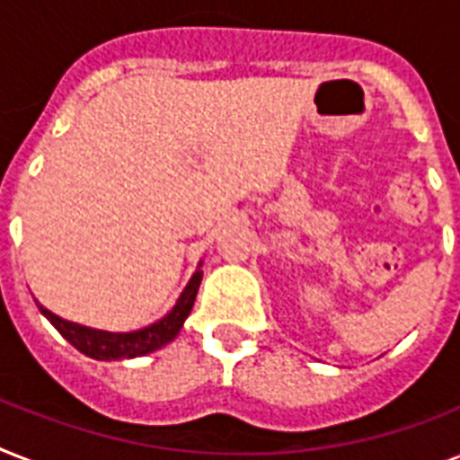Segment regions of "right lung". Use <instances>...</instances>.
Here are the masks:
<instances>
[{
    "label": "right lung",
    "instance_id": "obj_1",
    "mask_svg": "<svg viewBox=\"0 0 460 460\" xmlns=\"http://www.w3.org/2000/svg\"><path fill=\"white\" fill-rule=\"evenodd\" d=\"M202 270L198 267L195 274L188 281V287L183 288V294L176 301L173 310L164 314L162 320L150 324L138 332H126V334H114V332H100V329L83 327V324H74V322L61 320L54 313H49L47 307L38 305L40 313L45 314L47 320L52 322L57 332L66 339L71 346L85 353V356L95 358V360H121V358H138L146 353L162 349L164 343H169L173 336L179 334L183 327V320L190 314V307L198 296V287H200Z\"/></svg>",
    "mask_w": 460,
    "mask_h": 460
}]
</instances>
